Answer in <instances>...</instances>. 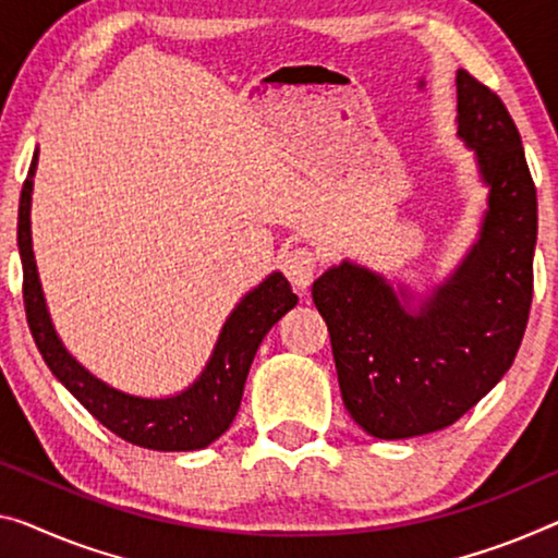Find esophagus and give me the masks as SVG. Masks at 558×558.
Masks as SVG:
<instances>
[{
  "label": "esophagus",
  "instance_id": "34e87169",
  "mask_svg": "<svg viewBox=\"0 0 558 558\" xmlns=\"http://www.w3.org/2000/svg\"><path fill=\"white\" fill-rule=\"evenodd\" d=\"M316 267H319V256H316L312 250H306V246H296V250H291L281 256V269H284L287 279L296 289H306L312 284Z\"/></svg>",
  "mask_w": 558,
  "mask_h": 558
}]
</instances>
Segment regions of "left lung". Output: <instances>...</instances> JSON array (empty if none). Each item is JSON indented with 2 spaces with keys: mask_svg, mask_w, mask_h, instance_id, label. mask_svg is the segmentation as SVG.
Listing matches in <instances>:
<instances>
[{
  "mask_svg": "<svg viewBox=\"0 0 558 558\" xmlns=\"http://www.w3.org/2000/svg\"><path fill=\"white\" fill-rule=\"evenodd\" d=\"M459 140L488 186L478 242L418 308L381 274L341 262L314 281L351 418L376 439L451 426L513 364L534 294L536 186L504 101L457 72ZM402 299L399 300L398 296Z\"/></svg>",
  "mask_w": 558,
  "mask_h": 558,
  "instance_id": "1",
  "label": "left lung"
}]
</instances>
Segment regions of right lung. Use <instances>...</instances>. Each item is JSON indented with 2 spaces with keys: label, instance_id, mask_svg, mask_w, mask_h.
<instances>
[{
  "label": "right lung",
  "instance_id": "right-lung-1",
  "mask_svg": "<svg viewBox=\"0 0 558 558\" xmlns=\"http://www.w3.org/2000/svg\"><path fill=\"white\" fill-rule=\"evenodd\" d=\"M37 154L39 151H34L29 174L22 186L16 244H20L24 271V308H27L29 331L41 359L99 424L134 447L154 451H196L209 447L234 422L242 404L246 374L262 339L289 308L296 306L299 299L291 291V284L284 274L274 271L250 291L229 314L199 379L177 397L144 399L109 387L107 381L97 379L89 368L76 362L51 327L32 252L29 209Z\"/></svg>",
  "mask_w": 558,
  "mask_h": 558
}]
</instances>
